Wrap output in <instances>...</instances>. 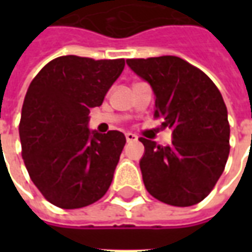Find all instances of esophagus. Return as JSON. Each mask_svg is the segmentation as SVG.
Returning a JSON list of instances; mask_svg holds the SVG:
<instances>
[{
  "label": "esophagus",
  "mask_w": 252,
  "mask_h": 252,
  "mask_svg": "<svg viewBox=\"0 0 252 252\" xmlns=\"http://www.w3.org/2000/svg\"><path fill=\"white\" fill-rule=\"evenodd\" d=\"M126 142H136L137 136L135 135V133H131V132H128V133H126Z\"/></svg>",
  "instance_id": "obj_1"
}]
</instances>
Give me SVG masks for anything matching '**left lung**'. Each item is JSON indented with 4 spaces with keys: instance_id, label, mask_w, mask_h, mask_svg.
I'll list each match as a JSON object with an SVG mask.
<instances>
[{
    "instance_id": "8db88e82",
    "label": "left lung",
    "mask_w": 252,
    "mask_h": 252,
    "mask_svg": "<svg viewBox=\"0 0 252 252\" xmlns=\"http://www.w3.org/2000/svg\"><path fill=\"white\" fill-rule=\"evenodd\" d=\"M155 93L154 117L171 129V144L140 137L143 182L164 204H198L215 188L229 155V123L220 90L205 72L178 57L126 59Z\"/></svg>"
}]
</instances>
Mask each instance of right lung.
Here are the masks:
<instances>
[{
    "label": "right lung",
    "instance_id": "obj_1",
    "mask_svg": "<svg viewBox=\"0 0 252 252\" xmlns=\"http://www.w3.org/2000/svg\"><path fill=\"white\" fill-rule=\"evenodd\" d=\"M124 59L55 58L25 94L19 131L31 180L47 201L83 208L108 191L126 136L90 132V108L99 106L124 70Z\"/></svg>",
    "mask_w": 252,
    "mask_h": 252
}]
</instances>
